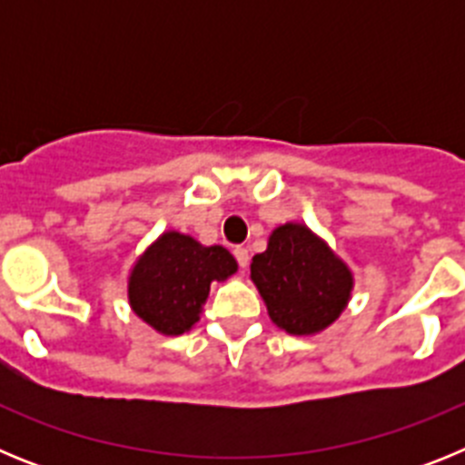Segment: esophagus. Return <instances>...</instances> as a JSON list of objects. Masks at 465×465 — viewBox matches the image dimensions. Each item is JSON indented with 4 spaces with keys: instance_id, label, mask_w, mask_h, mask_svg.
I'll return each mask as SVG.
<instances>
[{
    "instance_id": "obj_1",
    "label": "esophagus",
    "mask_w": 465,
    "mask_h": 465,
    "mask_svg": "<svg viewBox=\"0 0 465 465\" xmlns=\"http://www.w3.org/2000/svg\"><path fill=\"white\" fill-rule=\"evenodd\" d=\"M232 253H235L240 268L246 270V265H249V249H246V246H235V252Z\"/></svg>"
}]
</instances>
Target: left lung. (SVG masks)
Returning <instances> with one entry per match:
<instances>
[{
	"mask_svg": "<svg viewBox=\"0 0 465 465\" xmlns=\"http://www.w3.org/2000/svg\"><path fill=\"white\" fill-rule=\"evenodd\" d=\"M252 282L274 326L291 335H316L344 312L354 274L331 246L302 223L272 230L268 249L252 261Z\"/></svg>",
	"mask_w": 465,
	"mask_h": 465,
	"instance_id": "1",
	"label": "left lung"
}]
</instances>
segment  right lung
<instances>
[{"label":"right lung","instance_id":"1","mask_svg":"<svg viewBox=\"0 0 465 465\" xmlns=\"http://www.w3.org/2000/svg\"><path fill=\"white\" fill-rule=\"evenodd\" d=\"M235 272L237 261L228 249L167 230L130 270L127 300L160 335H182L200 322L212 282H225Z\"/></svg>","mask_w":465,"mask_h":465}]
</instances>
